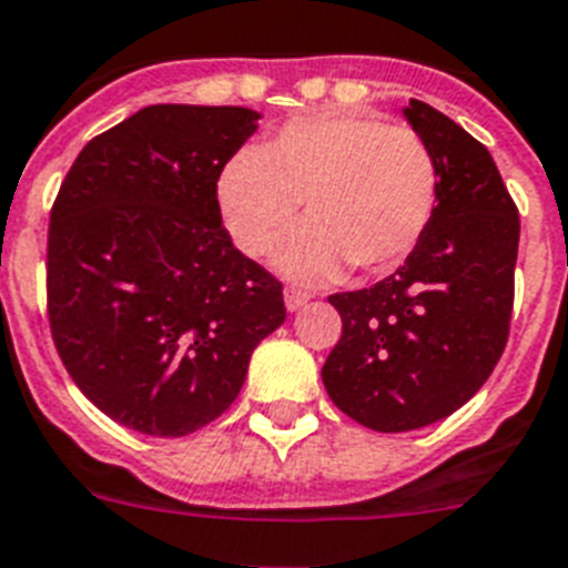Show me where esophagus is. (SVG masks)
Segmentation results:
<instances>
[{"label":"esophagus","instance_id":"1","mask_svg":"<svg viewBox=\"0 0 568 568\" xmlns=\"http://www.w3.org/2000/svg\"><path fill=\"white\" fill-rule=\"evenodd\" d=\"M284 304H287L290 313L302 311L304 304H307V293H302V290H284Z\"/></svg>","mask_w":568,"mask_h":568}]
</instances>
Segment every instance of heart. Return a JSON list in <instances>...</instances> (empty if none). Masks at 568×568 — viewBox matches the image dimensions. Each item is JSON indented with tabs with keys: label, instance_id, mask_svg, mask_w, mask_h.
Masks as SVG:
<instances>
[{
	"label": "heart",
	"instance_id": "obj_1",
	"mask_svg": "<svg viewBox=\"0 0 568 568\" xmlns=\"http://www.w3.org/2000/svg\"><path fill=\"white\" fill-rule=\"evenodd\" d=\"M214 200L234 246L264 257L284 241L304 203L311 220L281 250L290 278L325 284L345 266L383 275L418 246L438 203L433 150L409 126L351 110L298 115L261 150L229 159Z\"/></svg>",
	"mask_w": 568,
	"mask_h": 568
}]
</instances>
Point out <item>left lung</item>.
<instances>
[{
    "label": "left lung",
    "mask_w": 568,
    "mask_h": 568,
    "mask_svg": "<svg viewBox=\"0 0 568 568\" xmlns=\"http://www.w3.org/2000/svg\"><path fill=\"white\" fill-rule=\"evenodd\" d=\"M403 115L438 168L429 229L388 278L327 298L342 336L322 383L374 433L435 424L485 386L508 342L519 250L517 205L485 144L415 98Z\"/></svg>",
    "instance_id": "1"
}]
</instances>
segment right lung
<instances>
[{
	"instance_id": "1",
	"label": "right lung",
	"mask_w": 568,
	"mask_h": 568,
	"mask_svg": "<svg viewBox=\"0 0 568 568\" xmlns=\"http://www.w3.org/2000/svg\"><path fill=\"white\" fill-rule=\"evenodd\" d=\"M246 106L153 104L95 135L49 223V322L65 372L115 424L182 438L229 409L281 284L234 250L214 185L257 130Z\"/></svg>"
}]
</instances>
